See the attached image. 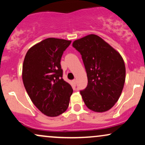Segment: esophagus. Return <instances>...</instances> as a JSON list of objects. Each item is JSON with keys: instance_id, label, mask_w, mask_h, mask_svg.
<instances>
[{"instance_id": "34e87169", "label": "esophagus", "mask_w": 145, "mask_h": 145, "mask_svg": "<svg viewBox=\"0 0 145 145\" xmlns=\"http://www.w3.org/2000/svg\"><path fill=\"white\" fill-rule=\"evenodd\" d=\"M72 82H73V84H74V86H76V80H72Z\"/></svg>"}]
</instances>
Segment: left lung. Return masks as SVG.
Masks as SVG:
<instances>
[{
	"label": "left lung",
	"mask_w": 145,
	"mask_h": 145,
	"mask_svg": "<svg viewBox=\"0 0 145 145\" xmlns=\"http://www.w3.org/2000/svg\"><path fill=\"white\" fill-rule=\"evenodd\" d=\"M72 46L80 53L87 75V86L80 91L84 104L95 112L108 110L123 89L125 66L122 56L93 34L74 41Z\"/></svg>",
	"instance_id": "1"
}]
</instances>
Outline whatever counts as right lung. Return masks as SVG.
Wrapping results in <instances>:
<instances>
[{
	"label": "right lung",
	"instance_id": "1",
	"mask_svg": "<svg viewBox=\"0 0 145 145\" xmlns=\"http://www.w3.org/2000/svg\"><path fill=\"white\" fill-rule=\"evenodd\" d=\"M71 41L48 38L25 56L22 80L26 92L43 114L57 116L67 109L73 89L63 79L61 59Z\"/></svg>",
	"mask_w": 145,
	"mask_h": 145
}]
</instances>
